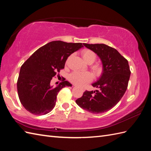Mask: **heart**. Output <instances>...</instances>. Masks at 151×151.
I'll return each instance as SVG.
<instances>
[{
    "mask_svg": "<svg viewBox=\"0 0 151 151\" xmlns=\"http://www.w3.org/2000/svg\"><path fill=\"white\" fill-rule=\"evenodd\" d=\"M81 55L84 61L88 64H92L96 60L97 56L95 52L88 49L83 50ZM91 68L96 74L98 75L102 72V66L99 64H94L91 65ZM92 74L89 72L75 71L70 73L69 80L73 84L83 86L92 80Z\"/></svg>",
    "mask_w": 151,
    "mask_h": 151,
    "instance_id": "b5f03b06",
    "label": "heart"
}]
</instances>
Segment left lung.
Returning <instances> with one entry per match:
<instances>
[{
	"label": "left lung",
	"mask_w": 151,
	"mask_h": 151,
	"mask_svg": "<svg viewBox=\"0 0 151 151\" xmlns=\"http://www.w3.org/2000/svg\"><path fill=\"white\" fill-rule=\"evenodd\" d=\"M101 59L103 73L92 86L98 90L86 91L76 102L93 114L105 112L117 105L125 93L130 76L128 61L115 48L104 44H83Z\"/></svg>",
	"instance_id": "left-lung-1"
}]
</instances>
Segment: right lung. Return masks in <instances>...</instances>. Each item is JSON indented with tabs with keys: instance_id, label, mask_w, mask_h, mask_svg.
Segmentation results:
<instances>
[{
	"instance_id": "obj_1",
	"label": "right lung",
	"mask_w": 151,
	"mask_h": 151,
	"mask_svg": "<svg viewBox=\"0 0 151 151\" xmlns=\"http://www.w3.org/2000/svg\"><path fill=\"white\" fill-rule=\"evenodd\" d=\"M82 47L81 42L52 41L36 50L24 63L17 80V92L20 101L26 110L39 116L52 111L58 92L72 85L65 79L53 87L50 81L65 68L68 57Z\"/></svg>"
}]
</instances>
